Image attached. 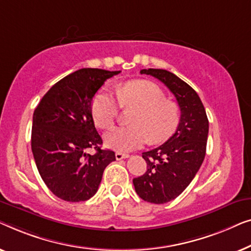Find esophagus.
Instances as JSON below:
<instances>
[{
    "label": "esophagus",
    "instance_id": "34e87169",
    "mask_svg": "<svg viewBox=\"0 0 251 251\" xmlns=\"http://www.w3.org/2000/svg\"><path fill=\"white\" fill-rule=\"evenodd\" d=\"M115 156H116V159H117V160H122V159H125V158L128 157V154H127V153H123V152H119V151H117Z\"/></svg>",
    "mask_w": 251,
    "mask_h": 251
}]
</instances>
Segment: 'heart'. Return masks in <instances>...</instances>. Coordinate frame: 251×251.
Returning a JSON list of instances; mask_svg holds the SVG:
<instances>
[{
  "label": "heart",
  "mask_w": 251,
  "mask_h": 251,
  "mask_svg": "<svg viewBox=\"0 0 251 251\" xmlns=\"http://www.w3.org/2000/svg\"><path fill=\"white\" fill-rule=\"evenodd\" d=\"M121 103L139 108V111L132 119L134 126L116 127L104 135L105 144L115 150L136 149L148 140L152 144L165 142L179 124L177 104L167 101L164 91L156 84L139 80L121 87L117 95L107 89L98 92L91 105L95 125L103 129L114 126Z\"/></svg>",
  "instance_id": "1"
}]
</instances>
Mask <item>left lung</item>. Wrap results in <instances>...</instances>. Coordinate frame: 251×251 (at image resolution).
<instances>
[{"label": "left lung", "instance_id": "1", "mask_svg": "<svg viewBox=\"0 0 251 251\" xmlns=\"http://www.w3.org/2000/svg\"><path fill=\"white\" fill-rule=\"evenodd\" d=\"M175 95L181 109L176 132L160 147L142 153L147 171L133 179L141 199L166 203L177 198L195 178L206 154L208 118L199 95L184 80L165 69H142Z\"/></svg>", "mask_w": 251, "mask_h": 251}]
</instances>
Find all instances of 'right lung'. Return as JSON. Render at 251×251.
I'll return each mask as SVG.
<instances>
[{"label": "right lung", "mask_w": 251, "mask_h": 251, "mask_svg": "<svg viewBox=\"0 0 251 251\" xmlns=\"http://www.w3.org/2000/svg\"><path fill=\"white\" fill-rule=\"evenodd\" d=\"M119 73L77 70L55 83L35 109L31 151L42 179L60 199L89 200L98 191L104 168L116 160L114 151L101 149L91 105L105 80ZM90 147L97 152L86 154Z\"/></svg>", "instance_id": "add662e5"}]
</instances>
